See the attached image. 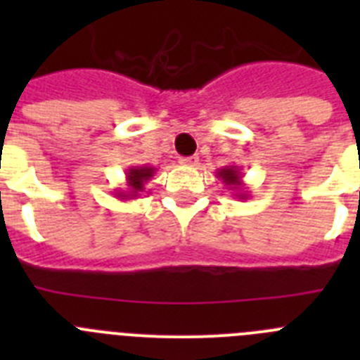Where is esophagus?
<instances>
[{
  "label": "esophagus",
  "mask_w": 360,
  "mask_h": 360,
  "mask_svg": "<svg viewBox=\"0 0 360 360\" xmlns=\"http://www.w3.org/2000/svg\"><path fill=\"white\" fill-rule=\"evenodd\" d=\"M180 164L187 165V167H195V165L198 164V158H196V157H182V158H180Z\"/></svg>",
  "instance_id": "1"
}]
</instances>
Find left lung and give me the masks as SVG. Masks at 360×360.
<instances>
[{"instance_id": "left-lung-1", "label": "left lung", "mask_w": 360, "mask_h": 360, "mask_svg": "<svg viewBox=\"0 0 360 360\" xmlns=\"http://www.w3.org/2000/svg\"><path fill=\"white\" fill-rule=\"evenodd\" d=\"M216 176L225 184V187H229V191H232V196H234V198H249V191H247V187H245L243 184V173H241L240 165H225V167L216 171Z\"/></svg>"}]
</instances>
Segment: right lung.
Instances as JSON below:
<instances>
[{
	"label": "right lung",
	"mask_w": 360,
	"mask_h": 360,
	"mask_svg": "<svg viewBox=\"0 0 360 360\" xmlns=\"http://www.w3.org/2000/svg\"><path fill=\"white\" fill-rule=\"evenodd\" d=\"M157 173V167L151 165H133L129 169H126V187L115 189L113 195L119 200H135L144 193L146 184L153 178V174Z\"/></svg>",
	"instance_id": "add662e5"
}]
</instances>
